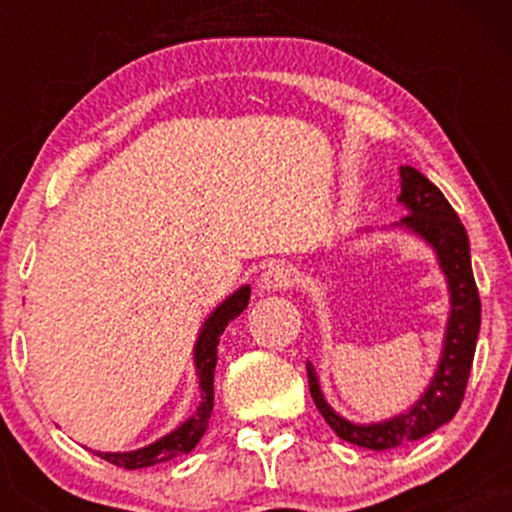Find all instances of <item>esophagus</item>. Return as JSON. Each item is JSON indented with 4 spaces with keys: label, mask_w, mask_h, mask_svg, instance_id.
Here are the masks:
<instances>
[{
    "label": "esophagus",
    "mask_w": 512,
    "mask_h": 512,
    "mask_svg": "<svg viewBox=\"0 0 512 512\" xmlns=\"http://www.w3.org/2000/svg\"><path fill=\"white\" fill-rule=\"evenodd\" d=\"M293 269L289 267V264L284 262H274L269 264L267 269H264L262 276H260V286L264 291H281V289H289V286H293Z\"/></svg>",
    "instance_id": "obj_1"
}]
</instances>
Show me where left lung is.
Listing matches in <instances>:
<instances>
[{
	"instance_id": "left-lung-1",
	"label": "left lung",
	"mask_w": 512,
	"mask_h": 512,
	"mask_svg": "<svg viewBox=\"0 0 512 512\" xmlns=\"http://www.w3.org/2000/svg\"><path fill=\"white\" fill-rule=\"evenodd\" d=\"M399 180H402L399 182L402 192L397 202L407 209L409 216H404L392 228H402L411 236L421 238L436 252L438 267L450 293L443 351H440L431 383L409 409L375 424H354L330 407L317 380L315 366L308 361V385L315 407L339 438L368 450H390L397 445H407L448 424L462 404L481 325V301L472 274L469 238L455 209L450 207L443 192L416 168L399 166Z\"/></svg>"
}]
</instances>
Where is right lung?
Returning a JSON list of instances; mask_svg holds the SVG:
<instances>
[{
	"instance_id": "1",
	"label": "right lung",
	"mask_w": 512,
	"mask_h": 512,
	"mask_svg": "<svg viewBox=\"0 0 512 512\" xmlns=\"http://www.w3.org/2000/svg\"><path fill=\"white\" fill-rule=\"evenodd\" d=\"M250 301V284L240 286L238 291H233L226 301L216 305L211 310L207 320H204L202 330L197 334L195 351H192V358H195L197 368V380H199V407L190 419L182 421L180 426H175L173 431H168L166 436H161L154 443L144 445V448L127 450V452H98V457H103L105 462L115 464V467L125 469H142V467H154V464L168 462L173 457L185 455V452L195 450V445L202 440L204 431H207L211 409H214V370H216V346H219V339L223 330L228 327V322L236 320V317L248 308Z\"/></svg>"
}]
</instances>
